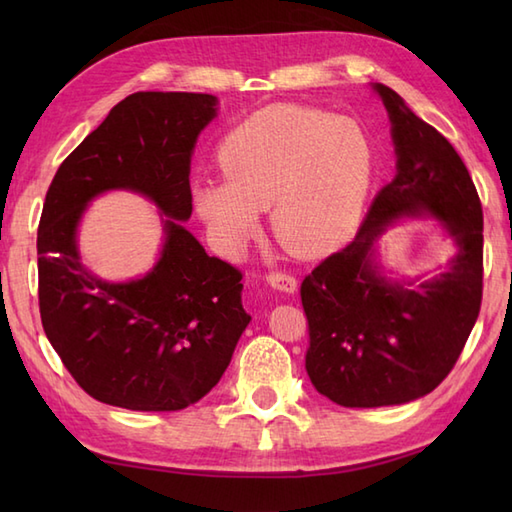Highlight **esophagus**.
Instances as JSON below:
<instances>
[{
  "label": "esophagus",
  "mask_w": 512,
  "mask_h": 512,
  "mask_svg": "<svg viewBox=\"0 0 512 512\" xmlns=\"http://www.w3.org/2000/svg\"><path fill=\"white\" fill-rule=\"evenodd\" d=\"M266 281L277 290H284V292L297 290V277L286 273V270H270V273L266 275Z\"/></svg>",
  "instance_id": "esophagus-1"
}]
</instances>
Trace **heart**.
Instances as JSON below:
<instances>
[{"mask_svg":"<svg viewBox=\"0 0 512 512\" xmlns=\"http://www.w3.org/2000/svg\"><path fill=\"white\" fill-rule=\"evenodd\" d=\"M222 180L193 184V204L215 242L237 253L273 206L279 244L312 257L341 242L372 187L376 156L367 129L350 116L308 105H273L228 134Z\"/></svg>","mask_w":512,"mask_h":512,"instance_id":"obj_1","label":"heart"}]
</instances>
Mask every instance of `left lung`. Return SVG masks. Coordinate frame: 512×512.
Returning a JSON list of instances; mask_svg holds the SVG:
<instances>
[{"label": "left lung", "instance_id": "1", "mask_svg": "<svg viewBox=\"0 0 512 512\" xmlns=\"http://www.w3.org/2000/svg\"><path fill=\"white\" fill-rule=\"evenodd\" d=\"M398 154L396 178L378 191L361 231L301 281L308 319L306 369L319 394L341 407H387L416 400L449 376L482 306L484 217L458 151L376 85ZM431 212L459 242L449 274L418 289L387 282L368 250L400 214Z\"/></svg>", "mask_w": 512, "mask_h": 512}]
</instances>
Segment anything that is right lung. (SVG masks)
<instances>
[{
    "label": "right lung",
    "mask_w": 512,
    "mask_h": 512,
    "mask_svg": "<svg viewBox=\"0 0 512 512\" xmlns=\"http://www.w3.org/2000/svg\"><path fill=\"white\" fill-rule=\"evenodd\" d=\"M215 96L136 92L61 162L37 231L39 312L61 363L92 398L132 411H180L220 383L250 314L242 270L209 257L189 220L191 151ZM132 188L168 215L161 262L143 280L107 285L75 253L94 194Z\"/></svg>",
    "instance_id": "add662e5"
}]
</instances>
